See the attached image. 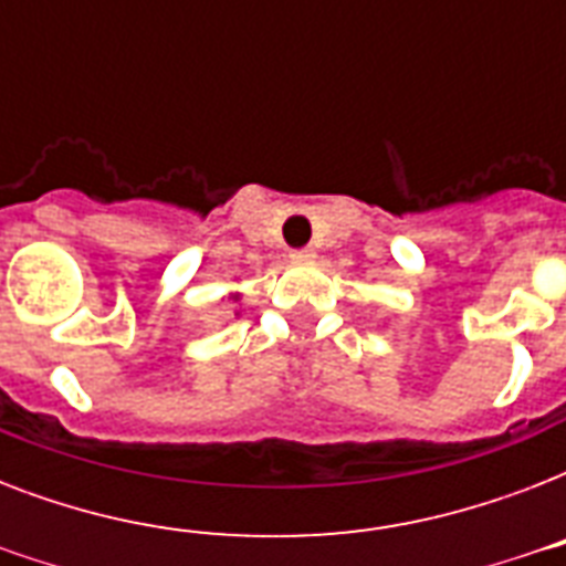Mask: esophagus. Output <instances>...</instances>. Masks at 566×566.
I'll list each match as a JSON object with an SVG mask.
<instances>
[{"label": "esophagus", "mask_w": 566, "mask_h": 566, "mask_svg": "<svg viewBox=\"0 0 566 566\" xmlns=\"http://www.w3.org/2000/svg\"><path fill=\"white\" fill-rule=\"evenodd\" d=\"M291 258H293V261H308V258H314V249H308V247L293 249Z\"/></svg>", "instance_id": "obj_1"}]
</instances>
